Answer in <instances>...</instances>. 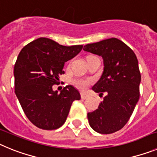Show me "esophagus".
I'll return each mask as SVG.
<instances>
[{"instance_id":"obj_1","label":"esophagus","mask_w":157,"mask_h":157,"mask_svg":"<svg viewBox=\"0 0 157 157\" xmlns=\"http://www.w3.org/2000/svg\"><path fill=\"white\" fill-rule=\"evenodd\" d=\"M89 98V97L86 95V94H81V98L82 100H86V99H87V98Z\"/></svg>"}]
</instances>
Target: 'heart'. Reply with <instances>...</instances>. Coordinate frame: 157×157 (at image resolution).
Here are the masks:
<instances>
[{
	"mask_svg": "<svg viewBox=\"0 0 157 157\" xmlns=\"http://www.w3.org/2000/svg\"><path fill=\"white\" fill-rule=\"evenodd\" d=\"M73 83H74L75 86L76 87H78V89L84 90V89H86L88 86L90 82H89L88 80L82 79V78H75V79L73 80Z\"/></svg>",
	"mask_w": 157,
	"mask_h": 157,
	"instance_id": "1",
	"label": "heart"
}]
</instances>
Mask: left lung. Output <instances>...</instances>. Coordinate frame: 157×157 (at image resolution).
Instances as JSON below:
<instances>
[{
    "instance_id": "8db88e82",
    "label": "left lung",
    "mask_w": 157,
    "mask_h": 157,
    "mask_svg": "<svg viewBox=\"0 0 157 157\" xmlns=\"http://www.w3.org/2000/svg\"><path fill=\"white\" fill-rule=\"evenodd\" d=\"M83 49L104 60L103 74L92 90L106 95L98 109L87 114L89 123L98 133L112 134L126 125L139 100L138 59L130 47L115 37L87 44Z\"/></svg>"
}]
</instances>
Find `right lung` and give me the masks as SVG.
Wrapping results in <instances>:
<instances>
[{"label":"right lung","instance_id":"right-lung-1","mask_svg":"<svg viewBox=\"0 0 157 157\" xmlns=\"http://www.w3.org/2000/svg\"><path fill=\"white\" fill-rule=\"evenodd\" d=\"M83 45L63 46L40 37L23 48L14 67L15 93L25 115L34 126L55 130L67 120L72 102L80 100L72 86L52 90L57 84L64 63L78 54Z\"/></svg>","mask_w":157,"mask_h":157}]
</instances>
